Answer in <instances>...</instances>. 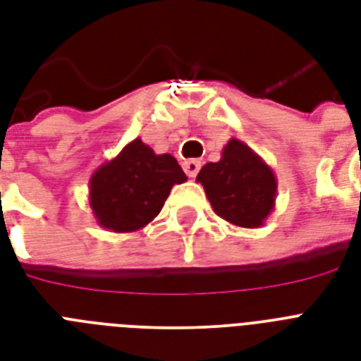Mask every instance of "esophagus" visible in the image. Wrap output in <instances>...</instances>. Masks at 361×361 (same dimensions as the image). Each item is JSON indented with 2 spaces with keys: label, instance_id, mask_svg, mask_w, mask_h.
I'll use <instances>...</instances> for the list:
<instances>
[{
  "label": "esophagus",
  "instance_id": "esophagus-1",
  "mask_svg": "<svg viewBox=\"0 0 361 361\" xmlns=\"http://www.w3.org/2000/svg\"><path fill=\"white\" fill-rule=\"evenodd\" d=\"M183 170H185V174L189 178H197L198 170H200V161L198 159H189L183 163Z\"/></svg>",
  "mask_w": 361,
  "mask_h": 361
}]
</instances>
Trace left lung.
I'll use <instances>...</instances> for the list:
<instances>
[{
    "label": "left lung",
    "mask_w": 361,
    "mask_h": 361,
    "mask_svg": "<svg viewBox=\"0 0 361 361\" xmlns=\"http://www.w3.org/2000/svg\"><path fill=\"white\" fill-rule=\"evenodd\" d=\"M197 181L215 214L241 228L262 226L275 208L274 170L238 138L228 140L217 163L204 164Z\"/></svg>",
    "instance_id": "1"
}]
</instances>
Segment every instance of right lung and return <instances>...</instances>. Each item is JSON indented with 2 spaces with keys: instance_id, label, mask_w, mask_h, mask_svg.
I'll use <instances>...</instances> for the list:
<instances>
[{
  "instance_id": "obj_1",
  "label": "right lung",
  "mask_w": 361,
  "mask_h": 361,
  "mask_svg": "<svg viewBox=\"0 0 361 361\" xmlns=\"http://www.w3.org/2000/svg\"><path fill=\"white\" fill-rule=\"evenodd\" d=\"M187 180L170 153L157 155L135 138L90 178V208L110 232H135L152 223L172 187Z\"/></svg>"
}]
</instances>
